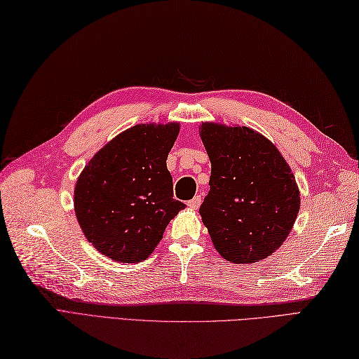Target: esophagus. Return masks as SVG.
Wrapping results in <instances>:
<instances>
[{
  "label": "esophagus",
  "instance_id": "1",
  "mask_svg": "<svg viewBox=\"0 0 359 359\" xmlns=\"http://www.w3.org/2000/svg\"><path fill=\"white\" fill-rule=\"evenodd\" d=\"M200 205H201V196H196L194 198L188 201V206H189L191 209H198Z\"/></svg>",
  "mask_w": 359,
  "mask_h": 359
}]
</instances>
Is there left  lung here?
Returning a JSON list of instances; mask_svg holds the SVG:
<instances>
[{
  "mask_svg": "<svg viewBox=\"0 0 359 359\" xmlns=\"http://www.w3.org/2000/svg\"><path fill=\"white\" fill-rule=\"evenodd\" d=\"M200 136L210 161L200 215L210 240L226 261L265 259L287 240L300 209L290 165L250 127L201 123Z\"/></svg>",
  "mask_w": 359,
  "mask_h": 359,
  "instance_id": "8db88e82",
  "label": "left lung"
}]
</instances>
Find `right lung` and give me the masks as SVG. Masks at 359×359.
I'll return each mask as SVG.
<instances>
[{"label":"right lung","instance_id":"obj_1","mask_svg":"<svg viewBox=\"0 0 359 359\" xmlns=\"http://www.w3.org/2000/svg\"><path fill=\"white\" fill-rule=\"evenodd\" d=\"M179 123L137 124L115 136L81 171L74 189L77 222L107 258H149L165 227L185 208L172 198L167 158Z\"/></svg>","mask_w":359,"mask_h":359}]
</instances>
